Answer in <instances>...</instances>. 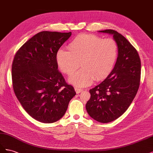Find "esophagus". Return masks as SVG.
Here are the masks:
<instances>
[{
	"label": "esophagus",
	"instance_id": "1",
	"mask_svg": "<svg viewBox=\"0 0 153 153\" xmlns=\"http://www.w3.org/2000/svg\"><path fill=\"white\" fill-rule=\"evenodd\" d=\"M75 92H76L77 94H79L80 92H82L83 91V89H79V88H77V87H75Z\"/></svg>",
	"mask_w": 153,
	"mask_h": 153
}]
</instances>
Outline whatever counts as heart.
Masks as SVG:
<instances>
[{
  "instance_id": "1",
  "label": "heart",
  "mask_w": 153,
  "mask_h": 153,
  "mask_svg": "<svg viewBox=\"0 0 153 153\" xmlns=\"http://www.w3.org/2000/svg\"><path fill=\"white\" fill-rule=\"evenodd\" d=\"M118 47L111 38L102 39L93 34H80L69 44L68 50L59 49L56 62L61 70L71 75L79 67L82 68L69 76L68 81L78 87L91 84L93 81L107 77L116 63Z\"/></svg>"
}]
</instances>
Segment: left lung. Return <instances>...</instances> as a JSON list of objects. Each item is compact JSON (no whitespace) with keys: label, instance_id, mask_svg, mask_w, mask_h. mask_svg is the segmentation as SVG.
<instances>
[{"label":"left lung","instance_id":"obj_1","mask_svg":"<svg viewBox=\"0 0 153 153\" xmlns=\"http://www.w3.org/2000/svg\"><path fill=\"white\" fill-rule=\"evenodd\" d=\"M98 32L113 36L118 56L110 75L89 91L91 98L85 107L92 119L107 123L122 115L135 98L140 85L141 62L136 49L123 35L112 29Z\"/></svg>","mask_w":153,"mask_h":153}]
</instances>
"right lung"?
Returning <instances> with one entry per match:
<instances>
[{
  "label": "right lung",
  "instance_id": "obj_1",
  "mask_svg": "<svg viewBox=\"0 0 153 153\" xmlns=\"http://www.w3.org/2000/svg\"><path fill=\"white\" fill-rule=\"evenodd\" d=\"M71 36V32H40L23 45L13 59L14 92L26 112L39 122L59 121L76 94L56 62L57 51Z\"/></svg>",
  "mask_w": 153,
  "mask_h": 153
}]
</instances>
